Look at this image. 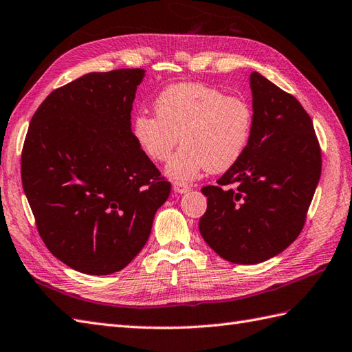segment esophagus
I'll list each match as a JSON object with an SVG mask.
<instances>
[{"mask_svg":"<svg viewBox=\"0 0 352 352\" xmlns=\"http://www.w3.org/2000/svg\"><path fill=\"white\" fill-rule=\"evenodd\" d=\"M173 189L175 193H187L190 190V186L189 184H184V183H179V182H175L173 184Z\"/></svg>","mask_w":352,"mask_h":352,"instance_id":"esophagus-1","label":"esophagus"}]
</instances>
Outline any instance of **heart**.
Wrapping results in <instances>:
<instances>
[{
  "mask_svg": "<svg viewBox=\"0 0 352 352\" xmlns=\"http://www.w3.org/2000/svg\"><path fill=\"white\" fill-rule=\"evenodd\" d=\"M154 112L133 118V139L153 162L168 160L182 141L183 146L166 165V174L179 183L192 182L204 170L232 168L252 136L253 111L248 100L206 84L168 87L154 102Z\"/></svg>",
  "mask_w": 352,
  "mask_h": 352,
  "instance_id": "heart-1",
  "label": "heart"
}]
</instances>
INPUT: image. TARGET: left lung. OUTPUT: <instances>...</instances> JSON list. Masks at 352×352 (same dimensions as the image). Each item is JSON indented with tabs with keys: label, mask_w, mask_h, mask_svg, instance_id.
<instances>
[{
	"label": "left lung",
	"mask_w": 352,
	"mask_h": 352,
	"mask_svg": "<svg viewBox=\"0 0 352 352\" xmlns=\"http://www.w3.org/2000/svg\"><path fill=\"white\" fill-rule=\"evenodd\" d=\"M253 129L241 159L202 187L199 232L219 256L259 264L279 255L303 230L321 177L312 120L296 97L250 73ZM226 185H234L232 190Z\"/></svg>",
	"instance_id": "1"
}]
</instances>
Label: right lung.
Wrapping results in <instances>:
<instances>
[{
	"label": "right lung",
	"mask_w": 352,
	"mask_h": 352,
	"mask_svg": "<svg viewBox=\"0 0 352 352\" xmlns=\"http://www.w3.org/2000/svg\"><path fill=\"white\" fill-rule=\"evenodd\" d=\"M144 76V69L87 73L54 89L31 118L23 192L46 248L76 272L124 268L170 193L132 135L130 112Z\"/></svg>",
	"instance_id": "add662e5"
}]
</instances>
